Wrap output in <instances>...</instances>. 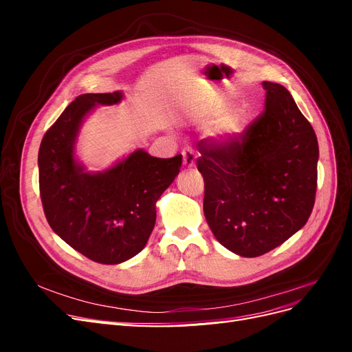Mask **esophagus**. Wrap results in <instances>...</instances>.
Here are the masks:
<instances>
[{
    "label": "esophagus",
    "instance_id": "34e87169",
    "mask_svg": "<svg viewBox=\"0 0 352 352\" xmlns=\"http://www.w3.org/2000/svg\"><path fill=\"white\" fill-rule=\"evenodd\" d=\"M182 157H184V166L186 167H194L195 166V153L189 148H185L182 151Z\"/></svg>",
    "mask_w": 352,
    "mask_h": 352
}]
</instances>
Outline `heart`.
Masks as SVG:
<instances>
[{"instance_id": "obj_1", "label": "heart", "mask_w": 352, "mask_h": 352, "mask_svg": "<svg viewBox=\"0 0 352 352\" xmlns=\"http://www.w3.org/2000/svg\"><path fill=\"white\" fill-rule=\"evenodd\" d=\"M220 110L216 105H206L198 109L194 114V120L199 126H210L216 123L220 117ZM245 131V124L242 120H225L217 124H212L208 129V136L220 146L235 145Z\"/></svg>"}]
</instances>
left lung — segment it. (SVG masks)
<instances>
[{
	"mask_svg": "<svg viewBox=\"0 0 352 352\" xmlns=\"http://www.w3.org/2000/svg\"><path fill=\"white\" fill-rule=\"evenodd\" d=\"M265 110L232 146L201 142L204 216L216 239L241 257H258L300 230L317 188L318 144L285 87L263 82Z\"/></svg>",
	"mask_w": 352,
	"mask_h": 352,
	"instance_id": "1",
	"label": "left lung"
}]
</instances>
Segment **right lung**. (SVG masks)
Returning <instances> with one entry per match:
<instances>
[{
	"mask_svg": "<svg viewBox=\"0 0 352 352\" xmlns=\"http://www.w3.org/2000/svg\"><path fill=\"white\" fill-rule=\"evenodd\" d=\"M122 100V91L80 95L47 131L38 154L41 199L51 229L101 264L123 263L144 250L157 201L182 166V155L157 158L141 148L102 172H88L78 162L83 120L98 105Z\"/></svg>",
	"mask_w": 352,
	"mask_h": 352,
	"instance_id": "1",
	"label": "right lung"
}]
</instances>
